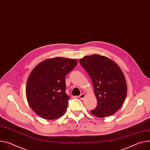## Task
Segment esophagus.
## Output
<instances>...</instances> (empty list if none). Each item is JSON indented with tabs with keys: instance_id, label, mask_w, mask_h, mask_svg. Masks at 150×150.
<instances>
[{
	"instance_id": "1",
	"label": "esophagus",
	"mask_w": 150,
	"mask_h": 150,
	"mask_svg": "<svg viewBox=\"0 0 150 150\" xmlns=\"http://www.w3.org/2000/svg\"><path fill=\"white\" fill-rule=\"evenodd\" d=\"M85 96H86V94H84V93H82V94H81L79 95V98L80 99H81V100H83V99H84Z\"/></svg>"
}]
</instances>
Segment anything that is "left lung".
<instances>
[{"mask_svg": "<svg viewBox=\"0 0 150 150\" xmlns=\"http://www.w3.org/2000/svg\"><path fill=\"white\" fill-rule=\"evenodd\" d=\"M79 62L91 79L98 101L96 108L91 113L99 118L113 115L123 104L127 91L121 68L110 58L99 54L86 56Z\"/></svg>", "mask_w": 150, "mask_h": 150, "instance_id": "obj_1", "label": "left lung"}]
</instances>
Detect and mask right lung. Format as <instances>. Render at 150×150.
Here are the masks:
<instances>
[{"instance_id": "1", "label": "right lung", "mask_w": 150, "mask_h": 150, "mask_svg": "<svg viewBox=\"0 0 150 150\" xmlns=\"http://www.w3.org/2000/svg\"><path fill=\"white\" fill-rule=\"evenodd\" d=\"M77 60L54 57L39 63L27 81L25 94L32 110L47 120L62 117L66 111L69 97L66 93L65 76Z\"/></svg>"}]
</instances>
